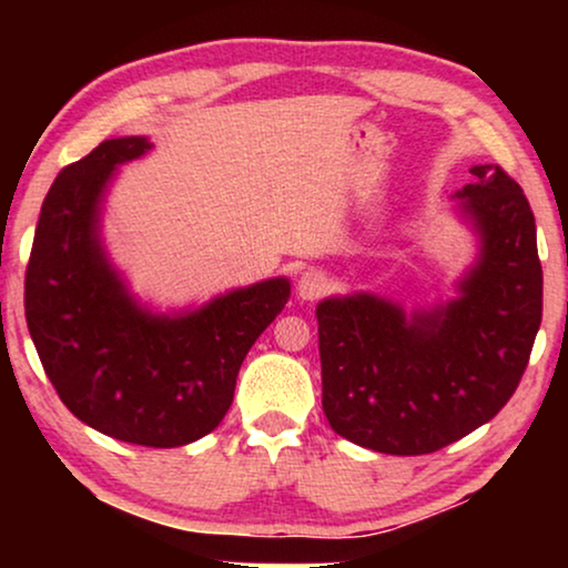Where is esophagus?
I'll return each instance as SVG.
<instances>
[{"mask_svg": "<svg viewBox=\"0 0 568 568\" xmlns=\"http://www.w3.org/2000/svg\"><path fill=\"white\" fill-rule=\"evenodd\" d=\"M328 290H331V278L325 276L323 271H317V268H307L305 274L300 276V282H297L300 300H307V302L323 297V294L328 292Z\"/></svg>", "mask_w": 568, "mask_h": 568, "instance_id": "esophagus-1", "label": "esophagus"}]
</instances>
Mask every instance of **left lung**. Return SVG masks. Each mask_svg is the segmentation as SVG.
Here are the masks:
<instances>
[{"label": "left lung", "mask_w": 568, "mask_h": 568, "mask_svg": "<svg viewBox=\"0 0 568 568\" xmlns=\"http://www.w3.org/2000/svg\"><path fill=\"white\" fill-rule=\"evenodd\" d=\"M457 191L480 240L455 297L406 310L356 292L317 305L323 410L331 429L385 455H426L499 414L525 375L542 317L535 216L499 165Z\"/></svg>", "instance_id": "obj_1"}]
</instances>
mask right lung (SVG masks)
Segmentation results:
<instances>
[{
  "instance_id": "1",
  "label": "right lung",
  "mask_w": 568,
  "mask_h": 568,
  "mask_svg": "<svg viewBox=\"0 0 568 568\" xmlns=\"http://www.w3.org/2000/svg\"><path fill=\"white\" fill-rule=\"evenodd\" d=\"M150 150L146 136L105 139L61 170L30 251L26 321L80 422L131 445L181 447L220 426L240 364L284 310L290 282L266 278L178 315L139 305L100 243V214L119 165Z\"/></svg>"
}]
</instances>
